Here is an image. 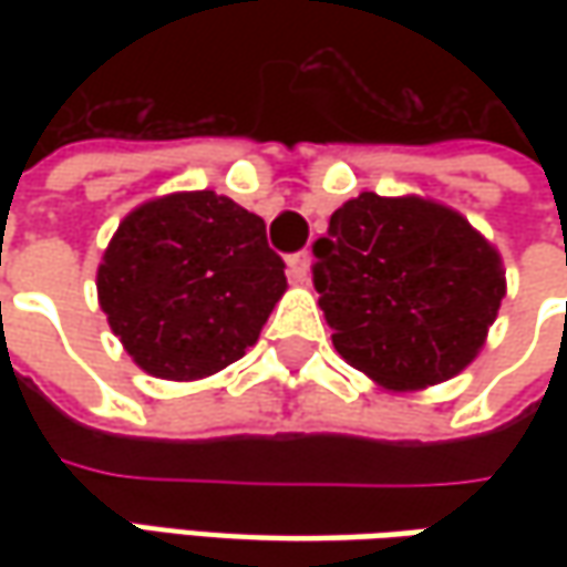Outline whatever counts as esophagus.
<instances>
[{"mask_svg":"<svg viewBox=\"0 0 567 567\" xmlns=\"http://www.w3.org/2000/svg\"><path fill=\"white\" fill-rule=\"evenodd\" d=\"M287 274H290V280L296 284H306L309 280V274H312V255L309 251H296L287 258Z\"/></svg>","mask_w":567,"mask_h":567,"instance_id":"34e87169","label":"esophagus"}]
</instances>
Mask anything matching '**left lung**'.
Returning <instances> with one entry per match:
<instances>
[{"instance_id":"1","label":"left lung","mask_w":567,"mask_h":567,"mask_svg":"<svg viewBox=\"0 0 567 567\" xmlns=\"http://www.w3.org/2000/svg\"><path fill=\"white\" fill-rule=\"evenodd\" d=\"M316 290L343 360L379 388L423 391L476 360L508 284L461 210L362 192L316 243Z\"/></svg>"}]
</instances>
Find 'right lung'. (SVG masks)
<instances>
[{
  "label": "right lung",
  "mask_w": 567,
  "mask_h": 567,
  "mask_svg": "<svg viewBox=\"0 0 567 567\" xmlns=\"http://www.w3.org/2000/svg\"><path fill=\"white\" fill-rule=\"evenodd\" d=\"M284 293L265 220L210 188L128 210L97 268L113 334L138 369L166 381L207 379L243 360Z\"/></svg>",
  "instance_id": "1"
}]
</instances>
